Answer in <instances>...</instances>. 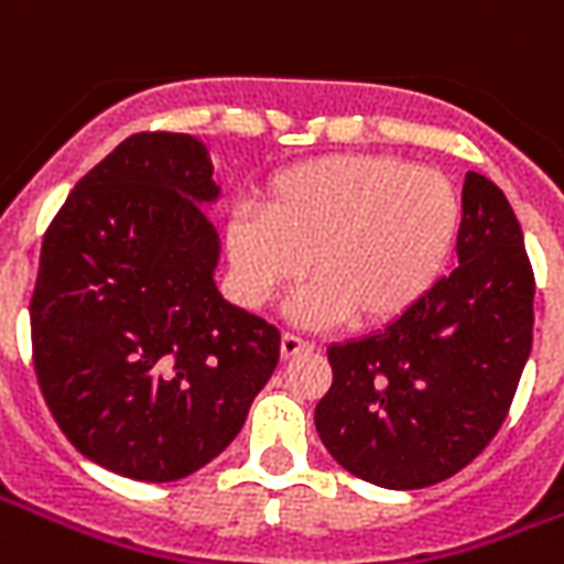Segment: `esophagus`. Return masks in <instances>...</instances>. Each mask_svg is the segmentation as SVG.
<instances>
[{"label": "esophagus", "mask_w": 564, "mask_h": 564, "mask_svg": "<svg viewBox=\"0 0 564 564\" xmlns=\"http://www.w3.org/2000/svg\"><path fill=\"white\" fill-rule=\"evenodd\" d=\"M314 350V341H307L302 335H293V332H283L281 338V356L283 359H290V356H299V354H311Z\"/></svg>", "instance_id": "1"}]
</instances>
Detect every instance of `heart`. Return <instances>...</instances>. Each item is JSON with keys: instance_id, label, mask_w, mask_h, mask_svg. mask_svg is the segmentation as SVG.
Here are the masks:
<instances>
[{"instance_id": "obj_1", "label": "heart", "mask_w": 564, "mask_h": 564, "mask_svg": "<svg viewBox=\"0 0 564 564\" xmlns=\"http://www.w3.org/2000/svg\"><path fill=\"white\" fill-rule=\"evenodd\" d=\"M462 202L447 174L387 153L299 162L262 196V217L229 226L238 290L265 305L293 290L305 265L314 286L295 317L380 326L402 317L447 269Z\"/></svg>"}]
</instances>
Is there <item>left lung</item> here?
<instances>
[{"label":"left lung","instance_id":"left-lung-1","mask_svg":"<svg viewBox=\"0 0 564 564\" xmlns=\"http://www.w3.org/2000/svg\"><path fill=\"white\" fill-rule=\"evenodd\" d=\"M459 265L387 329L332 344L317 432L387 489L441 484L496 437L532 350L534 271L505 193L468 172Z\"/></svg>","mask_w":564,"mask_h":564}]
</instances>
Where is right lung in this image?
Returning a JSON list of instances; mask_svg holds the SVG:
<instances>
[{
	"mask_svg": "<svg viewBox=\"0 0 564 564\" xmlns=\"http://www.w3.org/2000/svg\"><path fill=\"white\" fill-rule=\"evenodd\" d=\"M205 148L139 132L84 174L47 226L30 302L32 366L63 435L144 484L232 444L281 359V332L214 286Z\"/></svg>",
	"mask_w": 564,
	"mask_h": 564,
	"instance_id": "add662e5",
	"label": "right lung"
}]
</instances>
